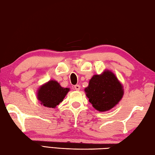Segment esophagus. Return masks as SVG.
Here are the masks:
<instances>
[{"mask_svg":"<svg viewBox=\"0 0 155 155\" xmlns=\"http://www.w3.org/2000/svg\"><path fill=\"white\" fill-rule=\"evenodd\" d=\"M74 89H75L76 90H77V91L80 90V89H81V86H80L79 85H74Z\"/></svg>","mask_w":155,"mask_h":155,"instance_id":"esophagus-1","label":"esophagus"}]
</instances>
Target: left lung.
<instances>
[{
	"label": "left lung",
	"instance_id": "8db88e82",
	"mask_svg": "<svg viewBox=\"0 0 155 155\" xmlns=\"http://www.w3.org/2000/svg\"><path fill=\"white\" fill-rule=\"evenodd\" d=\"M85 91L89 101L99 111H106L113 108L124 94L121 83L108 70L101 75H94Z\"/></svg>",
	"mask_w": 155,
	"mask_h": 155
}]
</instances>
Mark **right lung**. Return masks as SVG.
Instances as JSON below:
<instances>
[{"mask_svg":"<svg viewBox=\"0 0 155 155\" xmlns=\"http://www.w3.org/2000/svg\"><path fill=\"white\" fill-rule=\"evenodd\" d=\"M69 91V88H64L55 81H50L39 89L38 98L44 106L54 108L61 103Z\"/></svg>","mask_w":155,"mask_h":155,"instance_id":"obj_1","label":"right lung"}]
</instances>
